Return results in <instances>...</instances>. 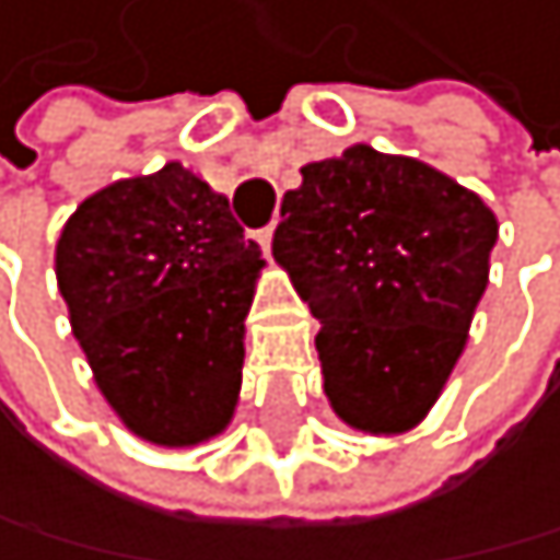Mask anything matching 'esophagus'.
<instances>
[{"label":"esophagus","instance_id":"obj_1","mask_svg":"<svg viewBox=\"0 0 560 560\" xmlns=\"http://www.w3.org/2000/svg\"><path fill=\"white\" fill-rule=\"evenodd\" d=\"M256 242L262 245V252H269V245H273V224L262 228V231H256Z\"/></svg>","mask_w":560,"mask_h":560}]
</instances>
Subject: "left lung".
<instances>
[{"mask_svg":"<svg viewBox=\"0 0 560 560\" xmlns=\"http://www.w3.org/2000/svg\"><path fill=\"white\" fill-rule=\"evenodd\" d=\"M301 178L273 256L318 318L326 396L350 428L407 431L459 361L498 220L442 171L372 147Z\"/></svg>","mask_w":560,"mask_h":560,"instance_id":"obj_1","label":"left lung"}]
</instances>
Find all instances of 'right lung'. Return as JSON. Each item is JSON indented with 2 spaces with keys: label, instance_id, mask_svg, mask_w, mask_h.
Wrapping results in <instances>:
<instances>
[{
  "label": "right lung",
  "instance_id": "add662e5",
  "mask_svg": "<svg viewBox=\"0 0 560 560\" xmlns=\"http://www.w3.org/2000/svg\"><path fill=\"white\" fill-rule=\"evenodd\" d=\"M259 245L182 164L101 188L55 248L72 332L139 439L196 445L231 421Z\"/></svg>",
  "mask_w": 560,
  "mask_h": 560
}]
</instances>
